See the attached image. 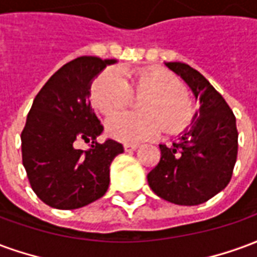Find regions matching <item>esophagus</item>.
I'll return each instance as SVG.
<instances>
[{
	"mask_svg": "<svg viewBox=\"0 0 257 257\" xmlns=\"http://www.w3.org/2000/svg\"><path fill=\"white\" fill-rule=\"evenodd\" d=\"M138 147H139L138 145H128V143H126V145H123V150L126 151V153H132V151L136 150Z\"/></svg>",
	"mask_w": 257,
	"mask_h": 257,
	"instance_id": "esophagus-1",
	"label": "esophagus"
}]
</instances>
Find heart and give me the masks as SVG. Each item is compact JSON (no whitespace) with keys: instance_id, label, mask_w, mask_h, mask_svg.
<instances>
[{"instance_id":"b5f03b06","label":"heart","mask_w":257,"mask_h":257,"mask_svg":"<svg viewBox=\"0 0 257 257\" xmlns=\"http://www.w3.org/2000/svg\"><path fill=\"white\" fill-rule=\"evenodd\" d=\"M132 94L148 95L141 103L145 114L121 113L108 118L107 134L118 142L139 143L156 138L162 128L168 134H178L194 115L193 103L183 93V85L161 68L138 70L128 81L118 70L108 68L93 81L90 89L93 104L104 115L128 105Z\"/></svg>"}]
</instances>
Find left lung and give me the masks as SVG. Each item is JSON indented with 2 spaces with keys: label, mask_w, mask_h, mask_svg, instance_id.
Listing matches in <instances>:
<instances>
[{
  "label": "left lung",
  "mask_w": 257,
  "mask_h": 257,
  "mask_svg": "<svg viewBox=\"0 0 257 257\" xmlns=\"http://www.w3.org/2000/svg\"><path fill=\"white\" fill-rule=\"evenodd\" d=\"M178 74L195 99L199 114L171 147L160 145L161 160L147 175L151 190L178 205H199L226 187L237 161L238 132L235 117L223 96L202 74L180 62L165 63Z\"/></svg>",
  "instance_id": "obj_1"
}]
</instances>
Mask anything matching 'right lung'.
I'll return each mask as SVG.
<instances>
[{
    "label": "right lung",
    "instance_id": "right-lung-1",
    "mask_svg": "<svg viewBox=\"0 0 257 257\" xmlns=\"http://www.w3.org/2000/svg\"><path fill=\"white\" fill-rule=\"evenodd\" d=\"M115 59L81 56L60 67L33 101L22 132V158L31 189L56 209H77L106 194L110 165L123 147L97 143L103 125L90 107V84ZM84 140L88 151L76 147Z\"/></svg>",
    "mask_w": 257,
    "mask_h": 257
}]
</instances>
